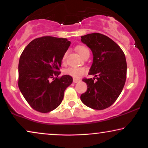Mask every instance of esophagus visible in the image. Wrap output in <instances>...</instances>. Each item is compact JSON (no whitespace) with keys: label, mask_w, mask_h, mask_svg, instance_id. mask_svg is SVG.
<instances>
[{"label":"esophagus","mask_w":148,"mask_h":148,"mask_svg":"<svg viewBox=\"0 0 148 148\" xmlns=\"http://www.w3.org/2000/svg\"><path fill=\"white\" fill-rule=\"evenodd\" d=\"M73 81L74 83H77V82H80V79H76V78H73Z\"/></svg>","instance_id":"esophagus-1"}]
</instances>
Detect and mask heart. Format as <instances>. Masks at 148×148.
<instances>
[{
  "label": "heart",
  "instance_id": "heart-1",
  "mask_svg": "<svg viewBox=\"0 0 148 148\" xmlns=\"http://www.w3.org/2000/svg\"><path fill=\"white\" fill-rule=\"evenodd\" d=\"M76 50L79 53L81 56L82 57L86 53L89 52V50L87 47H85V46L83 45H79L76 47ZM66 53H65L64 55H63L62 61V62H65V60H66ZM86 69L84 68H82V67H69V68L66 69L64 70V73L66 75H70L71 77H79L85 73Z\"/></svg>",
  "mask_w": 148,
  "mask_h": 148
}]
</instances>
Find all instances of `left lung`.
Masks as SVG:
<instances>
[{
    "label": "left lung",
    "mask_w": 148,
    "mask_h": 148,
    "mask_svg": "<svg viewBox=\"0 0 148 148\" xmlns=\"http://www.w3.org/2000/svg\"><path fill=\"white\" fill-rule=\"evenodd\" d=\"M81 38L92 52L88 74L95 77L84 79L88 88L80 99L90 108L102 110L110 107L122 92L127 71L125 55L118 44L102 34L95 32Z\"/></svg>",
    "instance_id": "8db88e82"
}]
</instances>
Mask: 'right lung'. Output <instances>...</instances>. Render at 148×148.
Wrapping results in <instances>:
<instances>
[{
    "mask_svg": "<svg viewBox=\"0 0 148 148\" xmlns=\"http://www.w3.org/2000/svg\"><path fill=\"white\" fill-rule=\"evenodd\" d=\"M71 41L53 36L34 39L25 47L18 64L20 90L32 108L47 113L57 108L66 88L73 82L71 76L58 78L63 55Z\"/></svg>",
    "mask_w": 148,
    "mask_h": 148,
    "instance_id": "1",
    "label": "right lung"
}]
</instances>
